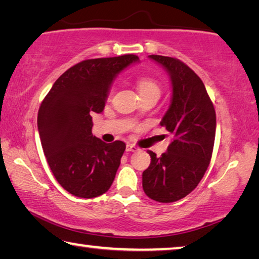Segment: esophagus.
Segmentation results:
<instances>
[{
	"instance_id": "esophagus-1",
	"label": "esophagus",
	"mask_w": 259,
	"mask_h": 259,
	"mask_svg": "<svg viewBox=\"0 0 259 259\" xmlns=\"http://www.w3.org/2000/svg\"><path fill=\"white\" fill-rule=\"evenodd\" d=\"M125 150H126V152H137L138 147L133 145V144H128V145H126V147H125Z\"/></svg>"
}]
</instances>
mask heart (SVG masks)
I'll return each instance as SVG.
<instances>
[{"instance_id": "obj_1", "label": "heart", "mask_w": 259, "mask_h": 259, "mask_svg": "<svg viewBox=\"0 0 259 259\" xmlns=\"http://www.w3.org/2000/svg\"><path fill=\"white\" fill-rule=\"evenodd\" d=\"M138 90L140 95L144 94H150V93H156L160 95V87L157 84L155 80H153L151 77H142L138 80ZM114 93V87L109 89V97Z\"/></svg>"}]
</instances>
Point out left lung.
<instances>
[{
	"label": "left lung",
	"instance_id": "left-lung-1",
	"mask_svg": "<svg viewBox=\"0 0 259 259\" xmlns=\"http://www.w3.org/2000/svg\"><path fill=\"white\" fill-rule=\"evenodd\" d=\"M170 76L171 104L160 122L172 136L160 157L147 151L151 164L143 172V190L152 200L175 202L194 190L207 171L216 134V112L201 78L177 58L151 55Z\"/></svg>",
	"mask_w": 259,
	"mask_h": 259
}]
</instances>
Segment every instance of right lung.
I'll list each match as a JSON object with an SVG mask.
<instances>
[{
    "mask_svg": "<svg viewBox=\"0 0 259 259\" xmlns=\"http://www.w3.org/2000/svg\"><path fill=\"white\" fill-rule=\"evenodd\" d=\"M138 59L124 55L83 60L61 74L43 99L37 114L43 152L57 182L73 195L96 198L115 178L125 144L95 137L91 115L103 112L114 78Z\"/></svg>",
    "mask_w": 259,
    "mask_h": 259,
    "instance_id": "add662e5",
    "label": "right lung"
}]
</instances>
